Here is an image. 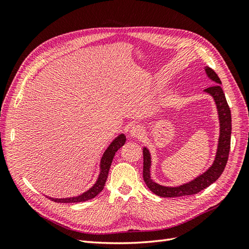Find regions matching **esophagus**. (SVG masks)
I'll list each match as a JSON object with an SVG mask.
<instances>
[{"mask_svg": "<svg viewBox=\"0 0 249 249\" xmlns=\"http://www.w3.org/2000/svg\"><path fill=\"white\" fill-rule=\"evenodd\" d=\"M143 133H144V130L141 125H134L130 130V135L134 138H141Z\"/></svg>", "mask_w": 249, "mask_h": 249, "instance_id": "34e87169", "label": "esophagus"}]
</instances>
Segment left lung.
Returning a JSON list of instances; mask_svg holds the SVG:
<instances>
[{
	"label": "left lung",
	"mask_w": 249,
	"mask_h": 249,
	"mask_svg": "<svg viewBox=\"0 0 249 249\" xmlns=\"http://www.w3.org/2000/svg\"><path fill=\"white\" fill-rule=\"evenodd\" d=\"M205 71L208 78L214 82L213 86H211L203 90L206 93L213 97L216 104L218 112V118H219V139H218L217 152L215 160L211 165L209 169L201 173L190 182L185 183L177 187L162 186L156 183L150 178V166H152V157L148 148L143 147V179L148 189L161 197H178L186 196V195H193L206 189L211 184L218 179L223 172L225 165H227L230 148H231V110L228 105L227 99L221 88V81L217 73L210 69L209 66L205 67Z\"/></svg>",
	"instance_id": "left-lung-1"
}]
</instances>
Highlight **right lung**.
Here are the masks:
<instances>
[{"instance_id":"1","label":"right lung","mask_w":249,"mask_h":249,"mask_svg":"<svg viewBox=\"0 0 249 249\" xmlns=\"http://www.w3.org/2000/svg\"><path fill=\"white\" fill-rule=\"evenodd\" d=\"M125 140L126 139L124 135L120 134L110 143V145L107 147L106 150H105V153L103 154V157L101 159L100 175L97 177L96 182L93 184L91 188H89L87 191L78 195V196H72V197H66V198H54V197H49V196L48 197L55 202H63V203L82 202V201H86L91 198H94L96 195L101 193L102 190L104 189V186L108 178V173L113 161V158H114L117 150L124 144Z\"/></svg>"}]
</instances>
